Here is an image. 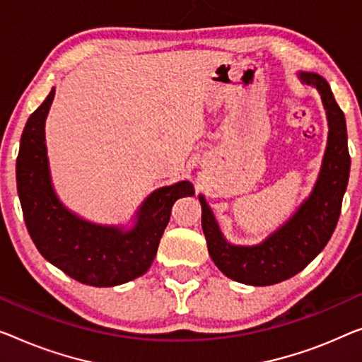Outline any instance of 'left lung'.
Masks as SVG:
<instances>
[{
    "label": "left lung",
    "mask_w": 362,
    "mask_h": 362,
    "mask_svg": "<svg viewBox=\"0 0 362 362\" xmlns=\"http://www.w3.org/2000/svg\"><path fill=\"white\" fill-rule=\"evenodd\" d=\"M298 78L319 90L328 122L325 154L310 195L283 226L257 245L226 240L206 199L198 197L209 257L226 276L242 284L272 286L302 272L330 240L341 211L351 165L344 113L320 74L299 71Z\"/></svg>",
    "instance_id": "left-lung-1"
}]
</instances>
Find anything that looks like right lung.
Returning <instances> with one entry per match:
<instances>
[{
  "label": "right lung",
  "instance_id": "obj_1",
  "mask_svg": "<svg viewBox=\"0 0 362 362\" xmlns=\"http://www.w3.org/2000/svg\"><path fill=\"white\" fill-rule=\"evenodd\" d=\"M53 97L55 88L21 136L16 180L27 230L42 257L79 283L110 288L132 281L153 265L174 203L195 190L188 180L158 188L138 208L129 229L90 223L73 213L57 197L48 165L45 120Z\"/></svg>",
  "mask_w": 362,
  "mask_h": 362
}]
</instances>
